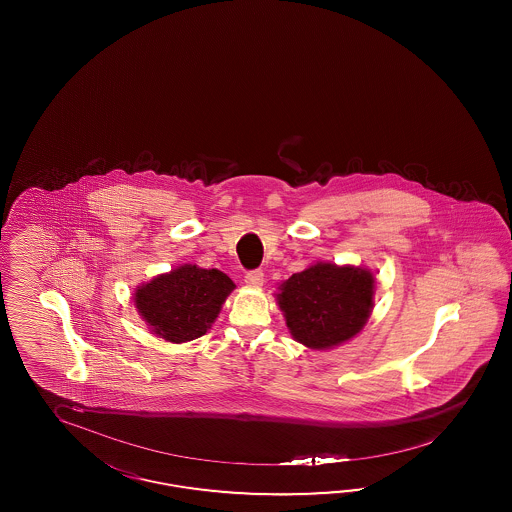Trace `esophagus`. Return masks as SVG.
<instances>
[{
	"mask_svg": "<svg viewBox=\"0 0 512 512\" xmlns=\"http://www.w3.org/2000/svg\"><path fill=\"white\" fill-rule=\"evenodd\" d=\"M244 281L248 283L249 287H263V270H251V272H248V274L244 276Z\"/></svg>",
	"mask_w": 512,
	"mask_h": 512,
	"instance_id": "esophagus-1",
	"label": "esophagus"
}]
</instances>
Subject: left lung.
Returning <instances> with one entry per match:
<instances>
[{
  "instance_id": "left-lung-1",
  "label": "left lung",
  "mask_w": 512,
  "mask_h": 512,
  "mask_svg": "<svg viewBox=\"0 0 512 512\" xmlns=\"http://www.w3.org/2000/svg\"><path fill=\"white\" fill-rule=\"evenodd\" d=\"M276 296L296 341L310 349H332L355 338L370 319L373 274L349 264H311L283 281Z\"/></svg>"
}]
</instances>
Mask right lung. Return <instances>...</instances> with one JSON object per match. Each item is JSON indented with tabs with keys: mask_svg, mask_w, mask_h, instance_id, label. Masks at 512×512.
<instances>
[{
	"mask_svg": "<svg viewBox=\"0 0 512 512\" xmlns=\"http://www.w3.org/2000/svg\"><path fill=\"white\" fill-rule=\"evenodd\" d=\"M233 289V279L216 268L182 264L140 285L135 306L159 338L184 343L206 334Z\"/></svg>",
	"mask_w": 512,
	"mask_h": 512,
	"instance_id": "1",
	"label": "right lung"
}]
</instances>
